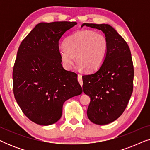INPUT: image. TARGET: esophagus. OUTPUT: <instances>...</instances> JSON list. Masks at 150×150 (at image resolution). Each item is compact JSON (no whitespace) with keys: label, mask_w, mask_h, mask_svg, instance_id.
<instances>
[{"label":"esophagus","mask_w":150,"mask_h":150,"mask_svg":"<svg viewBox=\"0 0 150 150\" xmlns=\"http://www.w3.org/2000/svg\"><path fill=\"white\" fill-rule=\"evenodd\" d=\"M78 81H79L80 85L83 86V79H82V76L81 74H78Z\"/></svg>","instance_id":"1"}]
</instances>
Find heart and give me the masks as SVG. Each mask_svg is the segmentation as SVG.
I'll return each instance as SVG.
<instances>
[{
    "label": "heart",
    "mask_w": 150,
    "mask_h": 150,
    "mask_svg": "<svg viewBox=\"0 0 150 150\" xmlns=\"http://www.w3.org/2000/svg\"><path fill=\"white\" fill-rule=\"evenodd\" d=\"M108 50L105 35L91 30L76 32L65 40L59 53L65 67L71 69L76 61L81 68L87 71L97 70L103 64Z\"/></svg>",
    "instance_id": "obj_1"
}]
</instances>
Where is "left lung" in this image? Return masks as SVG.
Returning a JSON list of instances; mask_svg holds the SVG:
<instances>
[{"mask_svg":"<svg viewBox=\"0 0 150 150\" xmlns=\"http://www.w3.org/2000/svg\"><path fill=\"white\" fill-rule=\"evenodd\" d=\"M101 30L108 40V50L98 71L83 76V89L91 98L87 113L91 122L105 125L122 115L133 91L134 67L126 41L108 24L84 23Z\"/></svg>","mask_w":150,"mask_h":150,"instance_id":"8db88e82","label":"left lung"}]
</instances>
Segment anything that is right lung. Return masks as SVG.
Wrapping results in <instances>:
<instances>
[{"label": "right lung", "mask_w": 150, "mask_h": 150, "mask_svg": "<svg viewBox=\"0 0 150 150\" xmlns=\"http://www.w3.org/2000/svg\"><path fill=\"white\" fill-rule=\"evenodd\" d=\"M76 22H42L24 39L13 69L15 99L24 114L42 126L56 123L63 103L83 89L75 72L61 64L59 41Z\"/></svg>", "instance_id": "right-lung-1"}]
</instances>
